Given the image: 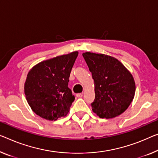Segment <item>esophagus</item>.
Here are the masks:
<instances>
[{"mask_svg": "<svg viewBox=\"0 0 158 158\" xmlns=\"http://www.w3.org/2000/svg\"><path fill=\"white\" fill-rule=\"evenodd\" d=\"M76 97L77 98H82V93H77V94H76Z\"/></svg>", "mask_w": 158, "mask_h": 158, "instance_id": "obj_1", "label": "esophagus"}]
</instances>
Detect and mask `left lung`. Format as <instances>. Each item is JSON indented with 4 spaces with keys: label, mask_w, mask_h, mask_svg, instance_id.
<instances>
[{
    "label": "left lung",
    "mask_w": 158,
    "mask_h": 158,
    "mask_svg": "<svg viewBox=\"0 0 158 158\" xmlns=\"http://www.w3.org/2000/svg\"><path fill=\"white\" fill-rule=\"evenodd\" d=\"M82 56L94 81L93 112L102 118L120 115L134 98L135 84L131 73L110 56L85 52Z\"/></svg>",
    "instance_id": "obj_1"
}]
</instances>
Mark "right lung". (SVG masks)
Wrapping results in <instances>:
<instances>
[{
    "mask_svg": "<svg viewBox=\"0 0 158 158\" xmlns=\"http://www.w3.org/2000/svg\"><path fill=\"white\" fill-rule=\"evenodd\" d=\"M78 52L60 56L36 65L25 83L27 101L36 114L56 121L69 112L75 100L69 85V77Z\"/></svg>",
    "mask_w": 158,
    "mask_h": 158,
    "instance_id": "obj_1",
    "label": "right lung"
}]
</instances>
